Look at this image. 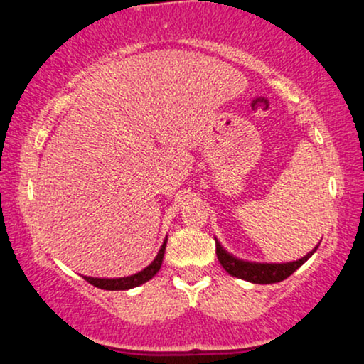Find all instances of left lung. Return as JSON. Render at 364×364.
Here are the masks:
<instances>
[{
    "instance_id": "obj_1",
    "label": "left lung",
    "mask_w": 364,
    "mask_h": 364,
    "mask_svg": "<svg viewBox=\"0 0 364 364\" xmlns=\"http://www.w3.org/2000/svg\"><path fill=\"white\" fill-rule=\"evenodd\" d=\"M318 245H316L310 253H306L304 257L299 258V260L284 262V263H267V262H250V260H243V258H237L232 253H229L215 237V253H217V258H219L220 265L224 267L225 272L231 274L232 277L243 279V281H248L253 284H274V282L284 281V279L289 277L292 272H296V270H298L299 267H301L303 263L316 252Z\"/></svg>"
}]
</instances>
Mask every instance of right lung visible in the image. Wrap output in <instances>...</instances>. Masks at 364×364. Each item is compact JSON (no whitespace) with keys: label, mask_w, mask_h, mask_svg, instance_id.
<instances>
[{"label":"right lung","mask_w":364,"mask_h":364,"mask_svg":"<svg viewBox=\"0 0 364 364\" xmlns=\"http://www.w3.org/2000/svg\"><path fill=\"white\" fill-rule=\"evenodd\" d=\"M166 243H168V237L162 243L161 250L156 255L152 263L145 267L144 270L140 272L133 274V275H127V277H89V275H82L87 282H90L92 286L99 287V289H106V291H127V289H133V287H139L141 284H145L147 281L156 275L159 270H161L162 265V258H164V252H166Z\"/></svg>","instance_id":"1"}]
</instances>
